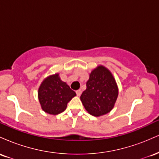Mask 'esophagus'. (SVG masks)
<instances>
[{
    "label": "esophagus",
    "mask_w": 159,
    "mask_h": 159,
    "mask_svg": "<svg viewBox=\"0 0 159 159\" xmlns=\"http://www.w3.org/2000/svg\"><path fill=\"white\" fill-rule=\"evenodd\" d=\"M76 94H77V96H81V90H76Z\"/></svg>",
    "instance_id": "34e87169"
}]
</instances>
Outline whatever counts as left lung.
I'll return each mask as SVG.
<instances>
[{"label":"left lung","mask_w":159,"mask_h":159,"mask_svg":"<svg viewBox=\"0 0 159 159\" xmlns=\"http://www.w3.org/2000/svg\"><path fill=\"white\" fill-rule=\"evenodd\" d=\"M86 86L81 100L89 114L98 116L110 112L118 96L117 85L110 71L98 66L92 71Z\"/></svg>","instance_id":"left-lung-1"}]
</instances>
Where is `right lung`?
<instances>
[{
	"mask_svg": "<svg viewBox=\"0 0 159 159\" xmlns=\"http://www.w3.org/2000/svg\"><path fill=\"white\" fill-rule=\"evenodd\" d=\"M75 96V92L61 81L58 74L45 78L38 91L43 110L53 115L64 111L69 102Z\"/></svg>",
	"mask_w": 159,
	"mask_h": 159,
	"instance_id": "right-lung-1",
	"label": "right lung"
}]
</instances>
